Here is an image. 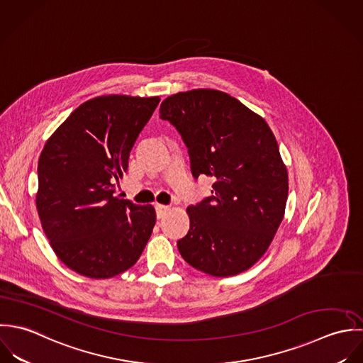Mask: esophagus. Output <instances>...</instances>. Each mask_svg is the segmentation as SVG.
<instances>
[{
	"instance_id": "34e87169",
	"label": "esophagus",
	"mask_w": 363,
	"mask_h": 363,
	"mask_svg": "<svg viewBox=\"0 0 363 363\" xmlns=\"http://www.w3.org/2000/svg\"><path fill=\"white\" fill-rule=\"evenodd\" d=\"M169 206L167 205H161V203H155V212H157V218H164L168 212H169Z\"/></svg>"
}]
</instances>
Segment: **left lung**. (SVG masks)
Listing matches in <instances>:
<instances>
[{"instance_id": "obj_1", "label": "left lung", "mask_w": 363, "mask_h": 363, "mask_svg": "<svg viewBox=\"0 0 363 363\" xmlns=\"http://www.w3.org/2000/svg\"><path fill=\"white\" fill-rule=\"evenodd\" d=\"M160 118L181 133L194 177L216 179L213 195L186 209L182 258L218 278L247 271L271 245L288 201V169L271 128L238 99L208 88L165 98Z\"/></svg>"}]
</instances>
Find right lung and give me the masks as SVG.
<instances>
[{
  "label": "right lung",
  "mask_w": 363,
  "mask_h": 363,
  "mask_svg": "<svg viewBox=\"0 0 363 363\" xmlns=\"http://www.w3.org/2000/svg\"><path fill=\"white\" fill-rule=\"evenodd\" d=\"M158 102L160 96L92 98L74 109L42 150L36 209L55 254L79 275L108 279L128 271L152 233L154 208L113 192Z\"/></svg>",
  "instance_id": "obj_1"
}]
</instances>
